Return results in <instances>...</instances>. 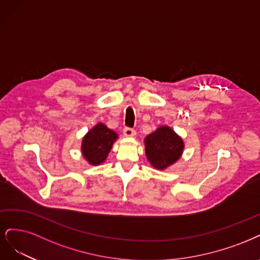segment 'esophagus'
<instances>
[{
  "label": "esophagus",
  "instance_id": "esophagus-1",
  "mask_svg": "<svg viewBox=\"0 0 260 260\" xmlns=\"http://www.w3.org/2000/svg\"><path fill=\"white\" fill-rule=\"evenodd\" d=\"M123 134H124V136H125V137H128V138H131V137H134V136L136 135V132L134 131L133 128L125 127V128H124V131H123Z\"/></svg>",
  "mask_w": 260,
  "mask_h": 260
}]
</instances>
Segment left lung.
<instances>
[{"label": "left lung", "instance_id": "1", "mask_svg": "<svg viewBox=\"0 0 260 260\" xmlns=\"http://www.w3.org/2000/svg\"><path fill=\"white\" fill-rule=\"evenodd\" d=\"M146 156L155 170L164 171L177 162L185 149V142L172 127L163 125L145 138Z\"/></svg>", "mask_w": 260, "mask_h": 260}]
</instances>
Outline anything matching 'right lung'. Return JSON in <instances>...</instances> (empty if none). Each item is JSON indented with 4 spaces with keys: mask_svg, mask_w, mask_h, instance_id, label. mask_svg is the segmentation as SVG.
Here are the masks:
<instances>
[{
    "mask_svg": "<svg viewBox=\"0 0 260 260\" xmlns=\"http://www.w3.org/2000/svg\"><path fill=\"white\" fill-rule=\"evenodd\" d=\"M119 135L104 123H97L82 139L81 152L89 165L104 163Z\"/></svg>",
    "mask_w": 260,
    "mask_h": 260,
    "instance_id": "obj_1",
    "label": "right lung"
}]
</instances>
